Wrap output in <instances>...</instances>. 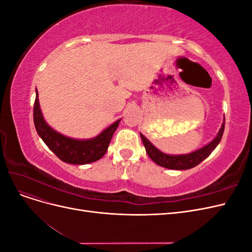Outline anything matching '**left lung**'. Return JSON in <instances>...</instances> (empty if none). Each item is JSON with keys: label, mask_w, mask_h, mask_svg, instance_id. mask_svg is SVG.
Masks as SVG:
<instances>
[{"label": "left lung", "mask_w": 252, "mask_h": 252, "mask_svg": "<svg viewBox=\"0 0 252 252\" xmlns=\"http://www.w3.org/2000/svg\"><path fill=\"white\" fill-rule=\"evenodd\" d=\"M224 128H225V122L222 124V127H220L218 135L209 144H207L206 146H204L199 150L191 152V154L180 155V156H169V155L164 154V152H162L161 150H158L155 145H152L142 133L140 134H141V139L143 141L144 146L146 148L147 155L156 164L168 169L185 170V169L193 168V167H195L202 161H204L206 158L209 157V155L216 149V147L220 142V139H222L223 133H224Z\"/></svg>", "instance_id": "obj_1"}]
</instances>
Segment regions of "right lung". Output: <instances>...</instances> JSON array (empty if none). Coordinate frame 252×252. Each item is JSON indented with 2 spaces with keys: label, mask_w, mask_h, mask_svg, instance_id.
<instances>
[{
  "label": "right lung",
  "mask_w": 252,
  "mask_h": 252,
  "mask_svg": "<svg viewBox=\"0 0 252 252\" xmlns=\"http://www.w3.org/2000/svg\"><path fill=\"white\" fill-rule=\"evenodd\" d=\"M33 122L36 132L44 143L61 161L74 165H84L100 159L108 149L114 131L121 120H118L94 139L75 140L57 132L45 122L40 108L39 94L35 90Z\"/></svg>",
  "instance_id": "1"
}]
</instances>
